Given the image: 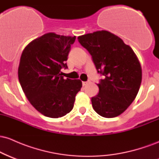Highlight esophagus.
Listing matches in <instances>:
<instances>
[{"label": "esophagus", "mask_w": 159, "mask_h": 159, "mask_svg": "<svg viewBox=\"0 0 159 159\" xmlns=\"http://www.w3.org/2000/svg\"><path fill=\"white\" fill-rule=\"evenodd\" d=\"M89 82H90V81H83V82H82V84H83V86H85V85H87V84L89 83Z\"/></svg>", "instance_id": "obj_1"}]
</instances>
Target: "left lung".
<instances>
[{
    "label": "left lung",
    "mask_w": 159,
    "mask_h": 159,
    "mask_svg": "<svg viewBox=\"0 0 159 159\" xmlns=\"http://www.w3.org/2000/svg\"><path fill=\"white\" fill-rule=\"evenodd\" d=\"M92 57L98 74L99 92L91 98L93 109L100 116L112 118L123 113L139 91L142 71L138 58L117 36L102 30L78 37Z\"/></svg>",
    "instance_id": "left-lung-1"
}]
</instances>
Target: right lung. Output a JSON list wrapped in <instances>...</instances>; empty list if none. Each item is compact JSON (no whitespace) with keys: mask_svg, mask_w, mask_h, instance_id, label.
<instances>
[{"mask_svg":"<svg viewBox=\"0 0 159 159\" xmlns=\"http://www.w3.org/2000/svg\"><path fill=\"white\" fill-rule=\"evenodd\" d=\"M75 36L48 33L34 39L21 54L18 70L19 83L30 104L51 118L65 116L72 110L80 80L64 79L61 69H67L71 45Z\"/></svg>","mask_w":159,"mask_h":159,"instance_id":"add662e5","label":"right lung"}]
</instances>
